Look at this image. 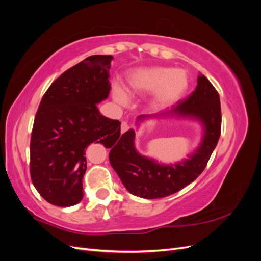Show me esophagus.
I'll list each match as a JSON object with an SVG mask.
<instances>
[{
    "instance_id": "34e87169",
    "label": "esophagus",
    "mask_w": 261,
    "mask_h": 261,
    "mask_svg": "<svg viewBox=\"0 0 261 261\" xmlns=\"http://www.w3.org/2000/svg\"><path fill=\"white\" fill-rule=\"evenodd\" d=\"M128 128H129V125H128L127 123H126V122H123V123L121 124V132H122V133H125Z\"/></svg>"
}]
</instances>
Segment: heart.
I'll return each instance as SVG.
<instances>
[{"label": "heart", "mask_w": 261, "mask_h": 261, "mask_svg": "<svg viewBox=\"0 0 261 261\" xmlns=\"http://www.w3.org/2000/svg\"><path fill=\"white\" fill-rule=\"evenodd\" d=\"M188 85L189 78L184 69L152 66L129 73L125 89L118 83H113L111 91L114 101L121 106L128 103V96L136 97L151 92L148 103L150 109L156 111L174 105L183 98Z\"/></svg>", "instance_id": "heart-1"}]
</instances>
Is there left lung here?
<instances>
[{
	"label": "left lung",
	"instance_id": "left-lung-1",
	"mask_svg": "<svg viewBox=\"0 0 261 261\" xmlns=\"http://www.w3.org/2000/svg\"><path fill=\"white\" fill-rule=\"evenodd\" d=\"M174 116L191 118L202 126L201 140L187 159L174 164H163L140 154L135 148V130L124 133L109 154L110 163L127 191L141 198L156 199L175 194L198 177L210 159L221 134V105L219 93L202 74L197 78L194 92L177 102L167 112L139 115L136 124L147 118Z\"/></svg>",
	"mask_w": 261,
	"mask_h": 261
}]
</instances>
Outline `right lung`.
<instances>
[{"instance_id":"add662e5","label":"right lung","mask_w":261,"mask_h":261,"mask_svg":"<svg viewBox=\"0 0 261 261\" xmlns=\"http://www.w3.org/2000/svg\"><path fill=\"white\" fill-rule=\"evenodd\" d=\"M112 55H91L70 67L46 90L30 140V176L38 193L58 207L83 199L86 149L93 141L112 147L121 123L102 115L108 98Z\"/></svg>"}]
</instances>
